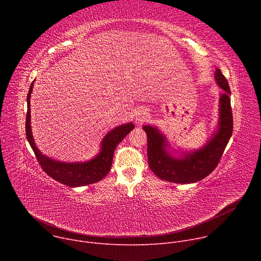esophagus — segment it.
Segmentation results:
<instances>
[{
	"instance_id": "1",
	"label": "esophagus",
	"mask_w": 261,
	"mask_h": 261,
	"mask_svg": "<svg viewBox=\"0 0 261 261\" xmlns=\"http://www.w3.org/2000/svg\"><path fill=\"white\" fill-rule=\"evenodd\" d=\"M146 118H147V114H146V111L145 110H140L139 113L136 115V117H135V121H136V124H138V125H141L145 120H146Z\"/></svg>"
}]
</instances>
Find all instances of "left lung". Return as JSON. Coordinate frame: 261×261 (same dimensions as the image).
<instances>
[{
	"instance_id": "obj_1",
	"label": "left lung",
	"mask_w": 261,
	"mask_h": 261,
	"mask_svg": "<svg viewBox=\"0 0 261 261\" xmlns=\"http://www.w3.org/2000/svg\"><path fill=\"white\" fill-rule=\"evenodd\" d=\"M215 80L223 90L219 99L218 130L203 147L175 158L168 152L165 136L156 127L143 126L147 136L148 166L159 178L175 184H191L204 178L217 167L231 137L233 120L229 85L218 68L215 72Z\"/></svg>"
}]
</instances>
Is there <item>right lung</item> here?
<instances>
[{"mask_svg": "<svg viewBox=\"0 0 261 261\" xmlns=\"http://www.w3.org/2000/svg\"><path fill=\"white\" fill-rule=\"evenodd\" d=\"M33 85L34 82L31 84L27 96L28 111L25 118V134L28 141L42 169L50 177L60 181L61 184L69 186V187H81V186H86L101 180L109 172L111 165H113L116 147L130 133V131L134 129V124L128 123L121 125L108 132L101 142L100 153L90 161L81 163H65L53 160L44 156L37 148L32 135L30 99L33 91Z\"/></svg>", "mask_w": 261, "mask_h": 261, "instance_id": "obj_1", "label": "right lung"}]
</instances>
